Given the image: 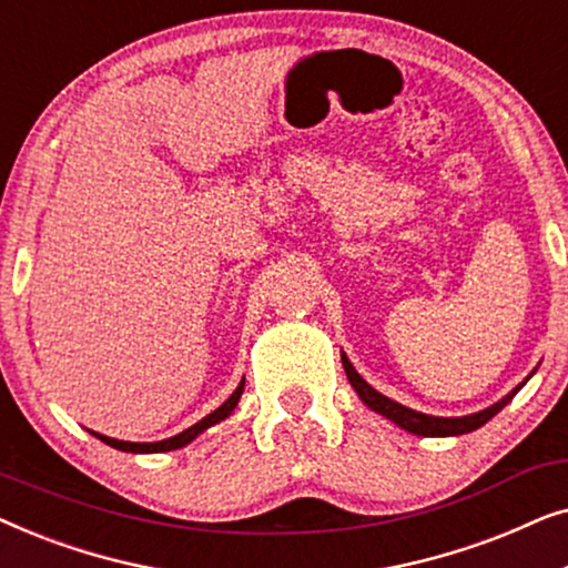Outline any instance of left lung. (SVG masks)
<instances>
[{
	"instance_id": "obj_1",
	"label": "left lung",
	"mask_w": 568,
	"mask_h": 568,
	"mask_svg": "<svg viewBox=\"0 0 568 568\" xmlns=\"http://www.w3.org/2000/svg\"><path fill=\"white\" fill-rule=\"evenodd\" d=\"M341 362H344V369H346V377L348 383L356 393H359V398L367 403L372 410H377V414H383L385 418H390L398 426H403L406 432H414V434H422V437H457V434H468L473 429H478V426H484L488 418H494L499 410L507 406V403L515 398L519 387H515L509 395H504L499 403H494L491 408L486 410H478V414H470V416H460V418H439V416H426V414H418L414 408H406L400 406V403H395L390 398H385L383 393H377L375 387L364 383L359 377V372L352 367V362L346 359V354H341Z\"/></svg>"
}]
</instances>
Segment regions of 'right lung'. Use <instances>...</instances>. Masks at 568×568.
Here are the masks:
<instances>
[{
	"mask_svg": "<svg viewBox=\"0 0 568 568\" xmlns=\"http://www.w3.org/2000/svg\"><path fill=\"white\" fill-rule=\"evenodd\" d=\"M243 387H245V379H243V383L237 385V390L232 393L230 398L224 400L220 408L212 410V414H209L206 418H201L199 424L189 426V429L181 432V434H175V437H170V439H162V442H144V445H142V442H121V439L103 437V434H98V432H92V434H95V437H98L100 442H105V445H111V447H115V449H121V453H170V449H178V447L189 445L191 439H196L201 432L209 429V426L220 424L222 418H227V416L232 414V410H235L237 400H240V395H243Z\"/></svg>",
	"mask_w": 568,
	"mask_h": 568,
	"instance_id": "add662e5",
	"label": "right lung"
}]
</instances>
